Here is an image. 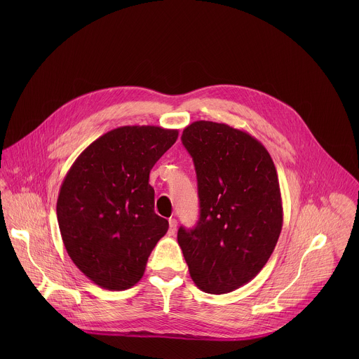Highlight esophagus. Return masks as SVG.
Listing matches in <instances>:
<instances>
[{
	"instance_id": "obj_1",
	"label": "esophagus",
	"mask_w": 359,
	"mask_h": 359,
	"mask_svg": "<svg viewBox=\"0 0 359 359\" xmlns=\"http://www.w3.org/2000/svg\"><path fill=\"white\" fill-rule=\"evenodd\" d=\"M168 224H170L168 233H170V235H174V233H175V231H177V225H178V222H177V219H175V218H170V219H168Z\"/></svg>"
}]
</instances>
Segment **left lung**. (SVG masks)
Returning a JSON list of instances; mask_svg holds the SVG:
<instances>
[{
  "label": "left lung",
  "instance_id": "left-lung-1",
  "mask_svg": "<svg viewBox=\"0 0 359 359\" xmlns=\"http://www.w3.org/2000/svg\"><path fill=\"white\" fill-rule=\"evenodd\" d=\"M181 140L194 158L201 217L194 229H178V243L195 285L225 294L250 282L278 243L276 168L258 140L224 123L194 121Z\"/></svg>",
  "mask_w": 359,
  "mask_h": 359
}]
</instances>
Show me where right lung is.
I'll return each mask as SVG.
<instances>
[{
	"mask_svg": "<svg viewBox=\"0 0 359 359\" xmlns=\"http://www.w3.org/2000/svg\"><path fill=\"white\" fill-rule=\"evenodd\" d=\"M177 138L178 130L156 126L114 128L81 152L62 182L56 215L63 245L102 289L138 283L168 229L154 212L149 174Z\"/></svg>",
	"mask_w": 359,
	"mask_h": 359,
	"instance_id": "1",
	"label": "right lung"
}]
</instances>
